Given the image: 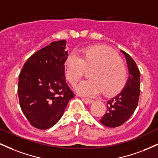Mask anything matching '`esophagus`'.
<instances>
[{"label":"esophagus","mask_w":158,"mask_h":158,"mask_svg":"<svg viewBox=\"0 0 158 158\" xmlns=\"http://www.w3.org/2000/svg\"><path fill=\"white\" fill-rule=\"evenodd\" d=\"M85 101L87 103H88V104H91V103H93L94 102V99H85Z\"/></svg>","instance_id":"34e87169"}]
</instances>
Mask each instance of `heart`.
<instances>
[{"mask_svg":"<svg viewBox=\"0 0 158 158\" xmlns=\"http://www.w3.org/2000/svg\"><path fill=\"white\" fill-rule=\"evenodd\" d=\"M66 76L72 85L82 77L85 68L94 67L90 73L92 79H87L76 86L79 94L94 97L104 90L106 94H114L120 90L126 81L127 71L118 56L103 46L89 47L73 51L64 61Z\"/></svg>","mask_w":158,"mask_h":158,"instance_id":"obj_1","label":"heart"}]
</instances>
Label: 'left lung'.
<instances>
[{
	"label": "left lung",
	"mask_w": 158,
	"mask_h": 158,
	"mask_svg": "<svg viewBox=\"0 0 158 158\" xmlns=\"http://www.w3.org/2000/svg\"><path fill=\"white\" fill-rule=\"evenodd\" d=\"M126 57L128 77L124 88L107 102V112L100 123L105 126L115 128L126 123L134 114L138 104L140 92V73L134 59L120 50Z\"/></svg>",
	"instance_id": "8db88e82"
}]
</instances>
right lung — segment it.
I'll list each match as a JSON object with an SVG mask.
<instances>
[{"instance_id": "obj_1", "label": "right lung", "mask_w": 158, "mask_h": 158, "mask_svg": "<svg viewBox=\"0 0 158 158\" xmlns=\"http://www.w3.org/2000/svg\"><path fill=\"white\" fill-rule=\"evenodd\" d=\"M66 41H53L30 56L19 78L20 106L32 126L48 129L58 123L74 94L65 81Z\"/></svg>"}]
</instances>
